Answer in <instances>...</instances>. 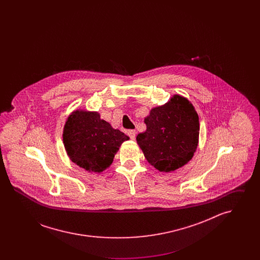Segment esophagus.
I'll list each match as a JSON object with an SVG mask.
<instances>
[{"label": "esophagus", "mask_w": 260, "mask_h": 260, "mask_svg": "<svg viewBox=\"0 0 260 260\" xmlns=\"http://www.w3.org/2000/svg\"><path fill=\"white\" fill-rule=\"evenodd\" d=\"M136 131H134V129H131V131L127 132V136L131 137L132 140H135V139H136Z\"/></svg>", "instance_id": "34e87169"}]
</instances>
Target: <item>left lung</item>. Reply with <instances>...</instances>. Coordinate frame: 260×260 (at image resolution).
<instances>
[{"mask_svg": "<svg viewBox=\"0 0 260 260\" xmlns=\"http://www.w3.org/2000/svg\"><path fill=\"white\" fill-rule=\"evenodd\" d=\"M146 131L136 136L138 146L151 166L172 173L191 161L199 143L198 113L188 99L174 94L154 107L144 119Z\"/></svg>", "mask_w": 260, "mask_h": 260, "instance_id": "1", "label": "left lung"}]
</instances>
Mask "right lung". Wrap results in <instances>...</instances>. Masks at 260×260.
Here are the masks:
<instances>
[{
  "instance_id": "obj_1",
  "label": "right lung",
  "mask_w": 260,
  "mask_h": 260,
  "mask_svg": "<svg viewBox=\"0 0 260 260\" xmlns=\"http://www.w3.org/2000/svg\"><path fill=\"white\" fill-rule=\"evenodd\" d=\"M63 144L69 159L88 173H102L109 168L129 137L100 118L98 111L77 109L67 117Z\"/></svg>"
}]
</instances>
